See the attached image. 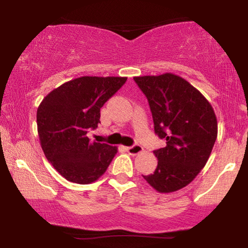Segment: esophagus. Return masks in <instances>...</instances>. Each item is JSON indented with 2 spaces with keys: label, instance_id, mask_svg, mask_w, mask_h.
<instances>
[{
  "label": "esophagus",
  "instance_id": "obj_1",
  "mask_svg": "<svg viewBox=\"0 0 248 248\" xmlns=\"http://www.w3.org/2000/svg\"><path fill=\"white\" fill-rule=\"evenodd\" d=\"M126 151L130 154L131 155H137L139 154H141L142 151H143V148L141 147V145L139 144H135V145H132V147H127L126 148Z\"/></svg>",
  "mask_w": 248,
  "mask_h": 248
}]
</instances>
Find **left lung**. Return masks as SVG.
<instances>
[{"label": "left lung", "instance_id": "left-lung-1", "mask_svg": "<svg viewBox=\"0 0 248 248\" xmlns=\"http://www.w3.org/2000/svg\"><path fill=\"white\" fill-rule=\"evenodd\" d=\"M148 98L155 132L166 139V147L155 150L158 159L154 174L143 176L160 193L188 185L211 155L218 123L211 104L183 78L172 73L134 77Z\"/></svg>", "mask_w": 248, "mask_h": 248}]
</instances>
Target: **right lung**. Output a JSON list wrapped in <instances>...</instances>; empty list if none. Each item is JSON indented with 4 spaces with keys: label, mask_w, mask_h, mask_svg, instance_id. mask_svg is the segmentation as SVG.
I'll return each instance as SVG.
<instances>
[{
    "label": "right lung",
    "mask_w": 248,
    "mask_h": 248,
    "mask_svg": "<svg viewBox=\"0 0 248 248\" xmlns=\"http://www.w3.org/2000/svg\"><path fill=\"white\" fill-rule=\"evenodd\" d=\"M125 77H81L47 94L37 109V130L47 160L69 182H96L117 148L91 142L89 128L100 123V108L126 82Z\"/></svg>",
    "instance_id": "right-lung-1"
}]
</instances>
